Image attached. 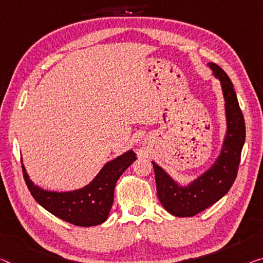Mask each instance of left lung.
Listing matches in <instances>:
<instances>
[{"mask_svg":"<svg viewBox=\"0 0 263 263\" xmlns=\"http://www.w3.org/2000/svg\"><path fill=\"white\" fill-rule=\"evenodd\" d=\"M214 75L220 80L226 101L227 135L223 148L213 167L187 187H180L153 162L155 172L157 197L163 207L175 216L191 217L219 201L229 192L236 179L241 152L246 139L245 119L236 92L228 75L215 63H209Z\"/></svg>","mask_w":263,"mask_h":263,"instance_id":"8db88e82","label":"left lung"}]
</instances>
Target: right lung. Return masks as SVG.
Returning a JSON list of instances; mask_svg holds the SVG:
<instances>
[{
  "mask_svg": "<svg viewBox=\"0 0 263 263\" xmlns=\"http://www.w3.org/2000/svg\"><path fill=\"white\" fill-rule=\"evenodd\" d=\"M136 160L129 151L108 162L86 187L69 193L47 192L31 182L22 164L23 177L35 201L52 215L80 227H91L108 219L119 177Z\"/></svg>",
  "mask_w": 263,
  "mask_h": 263,
  "instance_id": "add662e5",
  "label": "right lung"
}]
</instances>
